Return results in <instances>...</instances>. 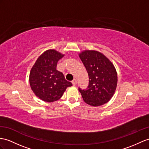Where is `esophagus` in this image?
I'll return each mask as SVG.
<instances>
[{
    "mask_svg": "<svg viewBox=\"0 0 149 149\" xmlns=\"http://www.w3.org/2000/svg\"><path fill=\"white\" fill-rule=\"evenodd\" d=\"M72 85H73L74 86H75V85H77V80L76 79H74L72 81Z\"/></svg>",
    "mask_w": 149,
    "mask_h": 149,
    "instance_id": "esophagus-1",
    "label": "esophagus"
}]
</instances>
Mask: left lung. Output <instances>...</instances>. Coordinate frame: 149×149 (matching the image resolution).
Masks as SVG:
<instances>
[{"instance_id": "1", "label": "left lung", "mask_w": 149, "mask_h": 149, "mask_svg": "<svg viewBox=\"0 0 149 149\" xmlns=\"http://www.w3.org/2000/svg\"><path fill=\"white\" fill-rule=\"evenodd\" d=\"M79 57L89 77L87 88L78 89L83 100L95 107L107 103L114 95L117 86L118 75L113 64L96 50H84L79 53Z\"/></svg>"}]
</instances>
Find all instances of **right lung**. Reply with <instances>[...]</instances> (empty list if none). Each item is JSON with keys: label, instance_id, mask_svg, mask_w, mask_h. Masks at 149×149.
<instances>
[{"label": "right lung", "instance_id": "right-lung-1", "mask_svg": "<svg viewBox=\"0 0 149 149\" xmlns=\"http://www.w3.org/2000/svg\"><path fill=\"white\" fill-rule=\"evenodd\" d=\"M64 55L54 49L45 51L38 57L31 69L29 81L35 95L47 102L61 99L72 83L56 70L57 64Z\"/></svg>", "mask_w": 149, "mask_h": 149}]
</instances>
